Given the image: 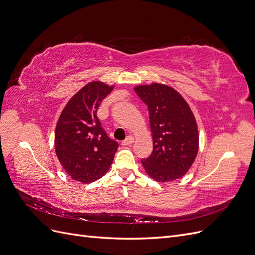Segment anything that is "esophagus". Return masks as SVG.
<instances>
[{"mask_svg": "<svg viewBox=\"0 0 255 255\" xmlns=\"http://www.w3.org/2000/svg\"><path fill=\"white\" fill-rule=\"evenodd\" d=\"M134 141V138H133V136H128L125 140H123L121 143H122V145H129L130 143H132Z\"/></svg>", "mask_w": 255, "mask_h": 255, "instance_id": "1", "label": "esophagus"}]
</instances>
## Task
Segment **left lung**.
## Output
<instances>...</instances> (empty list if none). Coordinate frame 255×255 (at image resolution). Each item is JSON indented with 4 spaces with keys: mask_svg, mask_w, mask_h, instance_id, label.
<instances>
[{
    "mask_svg": "<svg viewBox=\"0 0 255 255\" xmlns=\"http://www.w3.org/2000/svg\"><path fill=\"white\" fill-rule=\"evenodd\" d=\"M148 105L153 151L141 163L154 180L167 182L183 176L198 153L197 123L179 92L166 85L152 84L135 88Z\"/></svg>",
    "mask_w": 255,
    "mask_h": 255,
    "instance_id": "8db88e82",
    "label": "left lung"
}]
</instances>
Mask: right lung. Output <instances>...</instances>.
Listing matches in <instances>:
<instances>
[{"mask_svg":"<svg viewBox=\"0 0 255 255\" xmlns=\"http://www.w3.org/2000/svg\"><path fill=\"white\" fill-rule=\"evenodd\" d=\"M113 88L101 82L87 84L70 99L57 122L56 155L66 172L82 183L103 176L119 146L97 116L100 104Z\"/></svg>","mask_w":255,"mask_h":255,"instance_id":"1","label":"right lung"}]
</instances>
